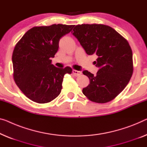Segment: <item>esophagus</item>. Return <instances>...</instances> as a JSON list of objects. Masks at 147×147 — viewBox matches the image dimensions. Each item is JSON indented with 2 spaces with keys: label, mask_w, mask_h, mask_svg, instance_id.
<instances>
[{
  "label": "esophagus",
  "mask_w": 147,
  "mask_h": 147,
  "mask_svg": "<svg viewBox=\"0 0 147 147\" xmlns=\"http://www.w3.org/2000/svg\"><path fill=\"white\" fill-rule=\"evenodd\" d=\"M73 73L74 76H77L80 75V74H82V72L79 71H76V70H73Z\"/></svg>",
  "instance_id": "1"
}]
</instances>
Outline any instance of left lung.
Instances as JSON below:
<instances>
[{
	"label": "left lung",
	"instance_id": "8db88e82",
	"mask_svg": "<svg viewBox=\"0 0 147 147\" xmlns=\"http://www.w3.org/2000/svg\"><path fill=\"white\" fill-rule=\"evenodd\" d=\"M73 35L88 55L98 57L94 62L99 68L96 75L83 71L90 84L82 93L94 102L111 101L123 90L133 74V53L128 41L110 26L96 24L76 26Z\"/></svg>",
	"mask_w": 147,
	"mask_h": 147
}]
</instances>
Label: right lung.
I'll return each instance as SVG.
<instances>
[{"instance_id": "right-lung-1", "label": "right lung", "mask_w": 147, "mask_h": 147, "mask_svg": "<svg viewBox=\"0 0 147 147\" xmlns=\"http://www.w3.org/2000/svg\"><path fill=\"white\" fill-rule=\"evenodd\" d=\"M74 25L53 24L31 28L16 43L12 53L13 77L26 97L39 104L52 101L60 94L65 74L72 69L55 67L51 58L58 51L60 39Z\"/></svg>"}]
</instances>
